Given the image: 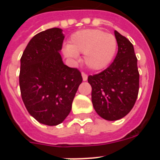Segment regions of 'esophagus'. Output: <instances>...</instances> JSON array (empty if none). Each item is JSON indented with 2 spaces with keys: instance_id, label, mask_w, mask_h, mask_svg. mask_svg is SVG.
<instances>
[{
  "instance_id": "esophagus-1",
  "label": "esophagus",
  "mask_w": 160,
  "mask_h": 160,
  "mask_svg": "<svg viewBox=\"0 0 160 160\" xmlns=\"http://www.w3.org/2000/svg\"><path fill=\"white\" fill-rule=\"evenodd\" d=\"M82 80H83V81H87V78H88V76H87V73H82Z\"/></svg>"
}]
</instances>
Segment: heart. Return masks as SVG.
Masks as SVG:
<instances>
[{
	"label": "heart",
	"instance_id": "heart-1",
	"mask_svg": "<svg viewBox=\"0 0 160 160\" xmlns=\"http://www.w3.org/2000/svg\"><path fill=\"white\" fill-rule=\"evenodd\" d=\"M117 40L111 33L96 29H82L70 36L63 53L73 61L78 59V53H84V62L89 69L100 70L107 67L114 58Z\"/></svg>",
	"mask_w": 160,
	"mask_h": 160
}]
</instances>
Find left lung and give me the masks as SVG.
<instances>
[{
	"label": "left lung",
	"instance_id": "1",
	"mask_svg": "<svg viewBox=\"0 0 160 160\" xmlns=\"http://www.w3.org/2000/svg\"><path fill=\"white\" fill-rule=\"evenodd\" d=\"M114 36L118 53L114 62L101 73L88 77L93 107L100 117L108 121L120 119L131 111L139 87L134 46L116 30Z\"/></svg>",
	"mask_w": 160,
	"mask_h": 160
}]
</instances>
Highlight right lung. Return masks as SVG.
Masks as SVG:
<instances>
[{"mask_svg": "<svg viewBox=\"0 0 160 160\" xmlns=\"http://www.w3.org/2000/svg\"><path fill=\"white\" fill-rule=\"evenodd\" d=\"M62 29L52 28L29 41L21 58L19 84L28 112L40 123L56 126L70 114L81 73L63 63Z\"/></svg>", "mask_w": 160, "mask_h": 160, "instance_id": "add662e5", "label": "right lung"}]
</instances>
